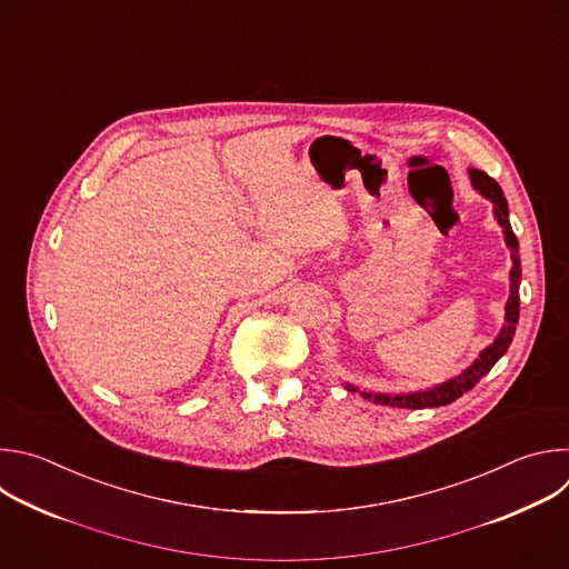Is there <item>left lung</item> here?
<instances>
[{
    "instance_id": "8db88e82",
    "label": "left lung",
    "mask_w": 569,
    "mask_h": 569,
    "mask_svg": "<svg viewBox=\"0 0 569 569\" xmlns=\"http://www.w3.org/2000/svg\"><path fill=\"white\" fill-rule=\"evenodd\" d=\"M469 177H471V186L493 203V217L500 223L502 236H505V244L511 251V273H509V298L505 305V325L500 329V333L493 338V343L487 346L480 357L456 379H448L439 386L426 388V390H417V392H399V395H386V392H372V390H359L352 383H346V388L350 392H359L363 399L379 403V406H390V408H412V410H421V408H439V406H448L456 399H460L465 392H469L485 375H489V370L500 361V357L509 350L513 333H516V325H518V313H520V256H518V238L511 231L509 223V203L505 199L502 188L498 186L496 179H491L487 172L478 170V168H469Z\"/></svg>"
}]
</instances>
